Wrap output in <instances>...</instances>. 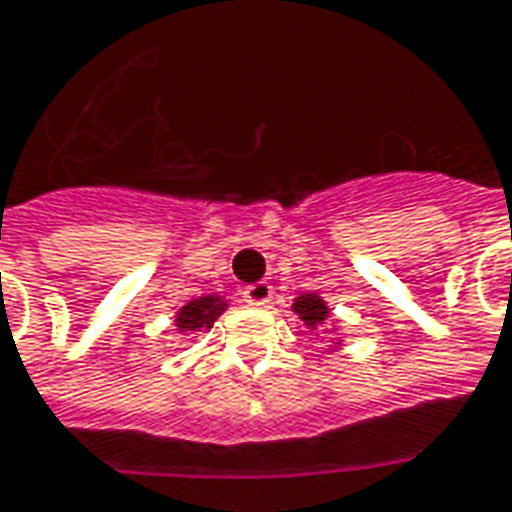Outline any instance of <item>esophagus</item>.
<instances>
[{
  "mask_svg": "<svg viewBox=\"0 0 512 512\" xmlns=\"http://www.w3.org/2000/svg\"><path fill=\"white\" fill-rule=\"evenodd\" d=\"M274 299V288L268 282H255V285H246L244 288V302L252 307H266Z\"/></svg>",
  "mask_w": 512,
  "mask_h": 512,
  "instance_id": "esophagus-1",
  "label": "esophagus"
}]
</instances>
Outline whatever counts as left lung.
<instances>
[{"instance_id":"left-lung-1","label":"left lung","mask_w":512,"mask_h":512,"mask_svg":"<svg viewBox=\"0 0 512 512\" xmlns=\"http://www.w3.org/2000/svg\"><path fill=\"white\" fill-rule=\"evenodd\" d=\"M293 310L299 313V318L305 321V324H310V327H316V324H324V318H327V305L318 299V296H313V293H305V296H299L296 302H293Z\"/></svg>"}]
</instances>
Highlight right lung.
Segmentation results:
<instances>
[{"mask_svg":"<svg viewBox=\"0 0 512 512\" xmlns=\"http://www.w3.org/2000/svg\"><path fill=\"white\" fill-rule=\"evenodd\" d=\"M224 302L219 296H202V299H194L188 305L182 307L180 316H177V327L180 330H199V327H210L216 318L224 313Z\"/></svg>","mask_w":512,"mask_h":512,"instance_id":"add662e5","label":"right lung"}]
</instances>
